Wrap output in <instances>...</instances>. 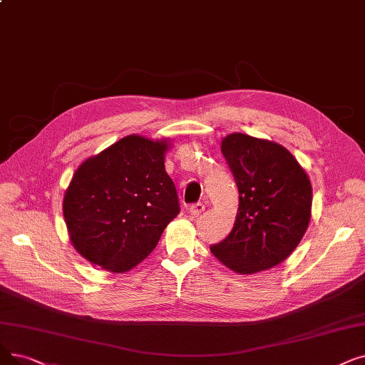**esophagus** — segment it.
Instances as JSON below:
<instances>
[{"label": "esophagus", "instance_id": "34e87169", "mask_svg": "<svg viewBox=\"0 0 365 365\" xmlns=\"http://www.w3.org/2000/svg\"><path fill=\"white\" fill-rule=\"evenodd\" d=\"M204 209H205V205L202 202H195V204L191 205V209H189V213H191V216L197 217V216H200L204 212Z\"/></svg>", "mask_w": 365, "mask_h": 365}]
</instances>
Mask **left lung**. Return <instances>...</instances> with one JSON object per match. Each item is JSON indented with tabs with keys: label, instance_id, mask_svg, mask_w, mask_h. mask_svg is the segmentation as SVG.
<instances>
[{
	"label": "left lung",
	"instance_id": "1",
	"mask_svg": "<svg viewBox=\"0 0 365 365\" xmlns=\"http://www.w3.org/2000/svg\"><path fill=\"white\" fill-rule=\"evenodd\" d=\"M222 155L239 187V210L213 255L239 274H255L295 250L312 216V183L294 155L270 140L234 133L222 138Z\"/></svg>",
	"mask_w": 365,
	"mask_h": 365
}]
</instances>
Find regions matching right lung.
Here are the masks:
<instances>
[{"label": "right lung", "instance_id": "obj_1", "mask_svg": "<svg viewBox=\"0 0 365 365\" xmlns=\"http://www.w3.org/2000/svg\"><path fill=\"white\" fill-rule=\"evenodd\" d=\"M171 143L131 134L85 160L64 194L73 247L103 270L125 273L155 249L179 215L164 160Z\"/></svg>", "mask_w": 365, "mask_h": 365}]
</instances>
